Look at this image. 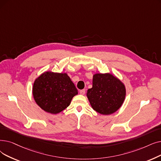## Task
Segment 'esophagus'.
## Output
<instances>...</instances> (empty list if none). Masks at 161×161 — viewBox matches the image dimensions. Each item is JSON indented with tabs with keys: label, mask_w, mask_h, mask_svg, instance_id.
<instances>
[{
	"label": "esophagus",
	"mask_w": 161,
	"mask_h": 161,
	"mask_svg": "<svg viewBox=\"0 0 161 161\" xmlns=\"http://www.w3.org/2000/svg\"><path fill=\"white\" fill-rule=\"evenodd\" d=\"M80 94L82 95H85V93H86V89H81V90H80Z\"/></svg>",
	"instance_id": "1"
}]
</instances>
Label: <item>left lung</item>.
<instances>
[{
  "instance_id": "obj_1",
  "label": "left lung",
  "mask_w": 161,
  "mask_h": 161,
  "mask_svg": "<svg viewBox=\"0 0 161 161\" xmlns=\"http://www.w3.org/2000/svg\"><path fill=\"white\" fill-rule=\"evenodd\" d=\"M125 94L124 83L110 73L93 74L92 87L87 92L91 106L103 115L112 114L119 109Z\"/></svg>"
}]
</instances>
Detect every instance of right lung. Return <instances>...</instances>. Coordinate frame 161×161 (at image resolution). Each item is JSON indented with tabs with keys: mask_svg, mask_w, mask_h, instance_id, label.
<instances>
[{
	"mask_svg": "<svg viewBox=\"0 0 161 161\" xmlns=\"http://www.w3.org/2000/svg\"><path fill=\"white\" fill-rule=\"evenodd\" d=\"M32 93L42 110L56 114L69 105L78 92L67 73L46 71L35 80Z\"/></svg>",
	"mask_w": 161,
	"mask_h": 161,
	"instance_id": "1",
	"label": "right lung"
}]
</instances>
